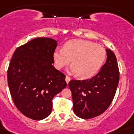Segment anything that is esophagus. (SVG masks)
<instances>
[{
	"instance_id": "1",
	"label": "esophagus",
	"mask_w": 134,
	"mask_h": 134,
	"mask_svg": "<svg viewBox=\"0 0 134 134\" xmlns=\"http://www.w3.org/2000/svg\"><path fill=\"white\" fill-rule=\"evenodd\" d=\"M70 77L67 76V75H66V82H67V84H68V82H70Z\"/></svg>"
}]
</instances>
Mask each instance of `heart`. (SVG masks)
<instances>
[{
    "instance_id": "heart-1",
    "label": "heart",
    "mask_w": 134,
    "mask_h": 134,
    "mask_svg": "<svg viewBox=\"0 0 134 134\" xmlns=\"http://www.w3.org/2000/svg\"><path fill=\"white\" fill-rule=\"evenodd\" d=\"M106 59V51L102 45L85 40H72L62 49L53 52L54 66L60 70L70 64V71L82 79L90 78L99 71Z\"/></svg>"
}]
</instances>
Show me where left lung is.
Segmentation results:
<instances>
[{
	"mask_svg": "<svg viewBox=\"0 0 134 134\" xmlns=\"http://www.w3.org/2000/svg\"><path fill=\"white\" fill-rule=\"evenodd\" d=\"M106 62L92 78L73 80L68 86L72 93V109L82 119H91L104 113L111 104L118 88L120 72L117 59L106 49Z\"/></svg>",
	"mask_w": 134,
	"mask_h": 134,
	"instance_id": "left-lung-1",
	"label": "left lung"
}]
</instances>
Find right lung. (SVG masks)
Listing matches in <instances>:
<instances>
[{"instance_id":"obj_1","label":"right lung","mask_w":134,"mask_h":134,"mask_svg":"<svg viewBox=\"0 0 134 134\" xmlns=\"http://www.w3.org/2000/svg\"><path fill=\"white\" fill-rule=\"evenodd\" d=\"M57 41L36 38L16 49L8 70L10 94L26 117L41 120L50 115L54 96L66 87L64 73L52 64Z\"/></svg>"}]
</instances>
